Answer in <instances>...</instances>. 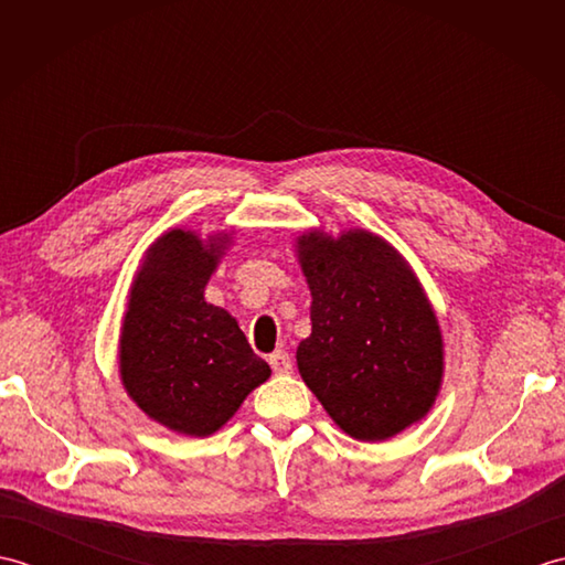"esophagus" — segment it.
<instances>
[{
  "mask_svg": "<svg viewBox=\"0 0 565 565\" xmlns=\"http://www.w3.org/2000/svg\"><path fill=\"white\" fill-rule=\"evenodd\" d=\"M269 366L274 369V374H291V356H289V352L276 350L274 354H269Z\"/></svg>",
  "mask_w": 565,
  "mask_h": 565,
  "instance_id": "obj_1",
  "label": "esophagus"
}]
</instances>
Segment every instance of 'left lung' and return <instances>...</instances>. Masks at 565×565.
<instances>
[{"label": "left lung", "mask_w": 565, "mask_h": 565, "mask_svg": "<svg viewBox=\"0 0 565 565\" xmlns=\"http://www.w3.org/2000/svg\"><path fill=\"white\" fill-rule=\"evenodd\" d=\"M308 281L310 338L298 371L328 415L359 441H383L423 419L441 386L435 310L401 252L369 231L296 239Z\"/></svg>", "instance_id": "obj_1"}]
</instances>
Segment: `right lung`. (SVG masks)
Masks as SVG:
<instances>
[{"label": "right lung", "mask_w": 565, "mask_h": 565, "mask_svg": "<svg viewBox=\"0 0 565 565\" xmlns=\"http://www.w3.org/2000/svg\"><path fill=\"white\" fill-rule=\"evenodd\" d=\"M227 243V233L201 239L182 227L167 231L146 252L128 294L118 342L124 388L177 435L218 431L271 376L237 320L203 298Z\"/></svg>", "instance_id": "1"}]
</instances>
